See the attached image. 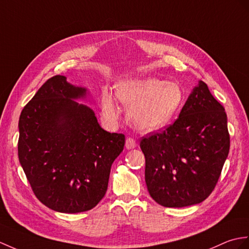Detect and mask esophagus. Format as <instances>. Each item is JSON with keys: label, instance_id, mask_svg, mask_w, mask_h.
Instances as JSON below:
<instances>
[{"label": "esophagus", "instance_id": "esophagus-1", "mask_svg": "<svg viewBox=\"0 0 249 249\" xmlns=\"http://www.w3.org/2000/svg\"><path fill=\"white\" fill-rule=\"evenodd\" d=\"M125 146L127 149H132L137 146V142L134 138H130L128 137L126 139V142H125Z\"/></svg>", "mask_w": 249, "mask_h": 249}]
</instances>
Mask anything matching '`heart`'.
Listing matches in <instances>:
<instances>
[{
  "instance_id": "heart-1",
  "label": "heart",
  "mask_w": 249,
  "mask_h": 249,
  "mask_svg": "<svg viewBox=\"0 0 249 249\" xmlns=\"http://www.w3.org/2000/svg\"><path fill=\"white\" fill-rule=\"evenodd\" d=\"M117 98L127 109L129 123L140 131L151 132L169 125L182 106L183 91L174 82L147 77L126 79L115 87L114 93L102 90L100 109L104 120L113 123L119 119Z\"/></svg>"
}]
</instances>
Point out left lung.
<instances>
[{
    "label": "left lung",
    "instance_id": "left-lung-1",
    "mask_svg": "<svg viewBox=\"0 0 249 249\" xmlns=\"http://www.w3.org/2000/svg\"><path fill=\"white\" fill-rule=\"evenodd\" d=\"M140 147L156 203L169 208L199 204L215 188L229 153L227 114L199 80L175 122L143 137Z\"/></svg>",
    "mask_w": 249,
    "mask_h": 249
}]
</instances>
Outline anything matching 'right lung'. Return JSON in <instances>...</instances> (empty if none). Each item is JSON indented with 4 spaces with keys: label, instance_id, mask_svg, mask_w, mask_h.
<instances>
[{
    "label": "right lung",
    "instance_id": "right-lung-1",
    "mask_svg": "<svg viewBox=\"0 0 249 249\" xmlns=\"http://www.w3.org/2000/svg\"><path fill=\"white\" fill-rule=\"evenodd\" d=\"M87 89L56 75L20 115L18 156L36 197L61 213L91 210L105 196L125 136L104 130L94 111L74 100Z\"/></svg>",
    "mask_w": 249,
    "mask_h": 249
}]
</instances>
